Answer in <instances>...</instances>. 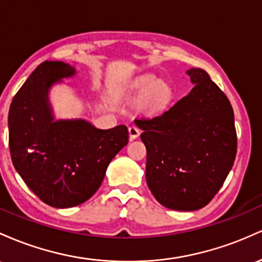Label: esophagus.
I'll return each mask as SVG.
<instances>
[{
  "instance_id": "1",
  "label": "esophagus",
  "mask_w": 262,
  "mask_h": 262,
  "mask_svg": "<svg viewBox=\"0 0 262 262\" xmlns=\"http://www.w3.org/2000/svg\"><path fill=\"white\" fill-rule=\"evenodd\" d=\"M128 134H130V140H135L140 136L141 131L139 127H136V126H130V127H128Z\"/></svg>"
}]
</instances>
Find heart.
Masks as SVG:
<instances>
[{
    "mask_svg": "<svg viewBox=\"0 0 262 262\" xmlns=\"http://www.w3.org/2000/svg\"><path fill=\"white\" fill-rule=\"evenodd\" d=\"M132 98H142L140 108L143 113L157 114L162 111L169 102L172 90L169 85L156 78H145L134 86Z\"/></svg>",
    "mask_w": 262,
    "mask_h": 262,
    "instance_id": "obj_1",
    "label": "heart"
}]
</instances>
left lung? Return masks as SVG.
<instances>
[{
  "label": "left lung",
  "instance_id": "1",
  "mask_svg": "<svg viewBox=\"0 0 262 262\" xmlns=\"http://www.w3.org/2000/svg\"><path fill=\"white\" fill-rule=\"evenodd\" d=\"M192 92L154 117L135 119L147 151V186L174 210L205 207L222 188L236 156L230 101L201 68L187 70Z\"/></svg>",
  "mask_w": 262,
  "mask_h": 262
}]
</instances>
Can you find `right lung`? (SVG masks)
I'll list each match as a JSON object with an SVG mask.
<instances>
[{
    "label": "right lung",
    "mask_w": 262,
    "mask_h": 262,
    "mask_svg": "<svg viewBox=\"0 0 262 262\" xmlns=\"http://www.w3.org/2000/svg\"><path fill=\"white\" fill-rule=\"evenodd\" d=\"M75 74L63 61H43L14 95L8 114L12 163L29 189L54 208H70L92 198L108 163L127 145L128 130H100L85 120H57L48 92Z\"/></svg>",
    "instance_id": "right-lung-1"
}]
</instances>
